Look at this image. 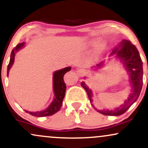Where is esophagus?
<instances>
[{"label": "esophagus", "mask_w": 148, "mask_h": 148, "mask_svg": "<svg viewBox=\"0 0 148 148\" xmlns=\"http://www.w3.org/2000/svg\"><path fill=\"white\" fill-rule=\"evenodd\" d=\"M76 73H77L78 76H82L84 74V71L82 70V69H77V70L76 71Z\"/></svg>", "instance_id": "esophagus-1"}]
</instances>
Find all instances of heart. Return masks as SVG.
Wrapping results in <instances>:
<instances>
[{"label":"heart","mask_w":148,"mask_h":148,"mask_svg":"<svg viewBox=\"0 0 148 148\" xmlns=\"http://www.w3.org/2000/svg\"><path fill=\"white\" fill-rule=\"evenodd\" d=\"M105 42H104L102 40H99V41L95 43L94 48H93V53H92V57L93 58H95L100 55V53L103 51V50L105 49Z\"/></svg>","instance_id":"obj_1"}]
</instances>
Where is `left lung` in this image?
<instances>
[{"mask_svg":"<svg viewBox=\"0 0 148 148\" xmlns=\"http://www.w3.org/2000/svg\"><path fill=\"white\" fill-rule=\"evenodd\" d=\"M116 55V57L122 62L127 71L130 77V83L131 84L132 91L127 100L125 101L124 104H123L120 107H117L114 110L104 109V110L100 111L95 108V109H96L100 114L106 116H120L126 112V111L136 101L141 91L142 86H143V62L140 59L139 53L136 46L128 40L124 39L121 41L119 46L116 47L113 50L110 55ZM102 65H103V62L97 64L95 68L98 69L102 67ZM81 86L85 89L88 95V99L91 103H92L93 93H92L91 90L89 89L88 86H86L84 82H81Z\"/></svg>","mask_w":148,"mask_h":148,"instance_id":"1","label":"left lung"}]
</instances>
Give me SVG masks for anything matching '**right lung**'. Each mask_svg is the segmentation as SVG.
I'll return each mask as SVG.
<instances>
[{"mask_svg": "<svg viewBox=\"0 0 148 148\" xmlns=\"http://www.w3.org/2000/svg\"><path fill=\"white\" fill-rule=\"evenodd\" d=\"M25 45V43H18L16 46L12 50L11 55H10V63L8 66V77L9 75V72H10V69L13 65L14 62V57L15 54L17 51L21 50L23 47ZM71 69V67H66L63 69L57 71L54 73L53 74V91L55 97H54V100L51 104L47 107L46 109L43 111H40V112H28V111H25L26 112L28 113L30 115L36 116V117H43V116H48L55 114L60 110L61 107L62 105V102H63L64 95H65L66 86L65 83L64 82V75L67 72L70 71Z\"/></svg>", "mask_w": 148, "mask_h": 148, "instance_id": "right-lung-1", "label": "right lung"}]
</instances>
